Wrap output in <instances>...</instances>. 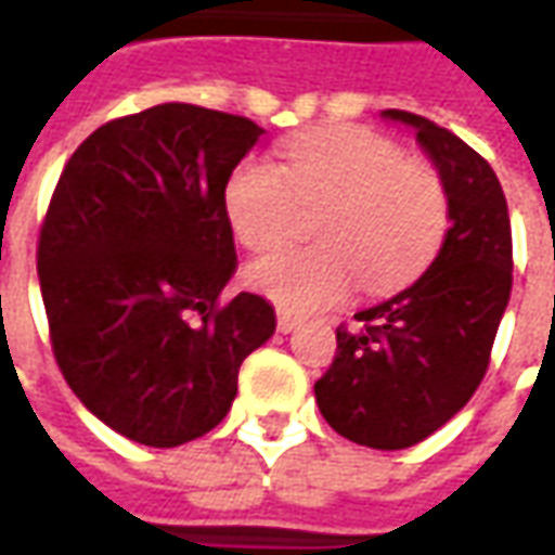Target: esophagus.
Returning <instances> with one entry per match:
<instances>
[{
    "instance_id": "obj_1",
    "label": "esophagus",
    "mask_w": 555,
    "mask_h": 555,
    "mask_svg": "<svg viewBox=\"0 0 555 555\" xmlns=\"http://www.w3.org/2000/svg\"><path fill=\"white\" fill-rule=\"evenodd\" d=\"M300 324V318L294 312H288V309H276V330L279 333H291L294 326Z\"/></svg>"
}]
</instances>
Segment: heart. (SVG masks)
Masks as SVG:
<instances>
[{"label": "heart", "instance_id": "b5f03b06", "mask_svg": "<svg viewBox=\"0 0 555 555\" xmlns=\"http://www.w3.org/2000/svg\"><path fill=\"white\" fill-rule=\"evenodd\" d=\"M282 166L246 157L225 183V217L237 241L270 253L302 229L318 246L267 255L246 270L258 294L291 312L333 306L360 285L386 294L408 285L440 253L449 231V190L440 171L369 127H318L282 145Z\"/></svg>", "mask_w": 555, "mask_h": 555}]
</instances>
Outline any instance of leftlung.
Here are the masks:
<instances>
[{
    "label": "left lung",
    "instance_id": "obj_1",
    "mask_svg": "<svg viewBox=\"0 0 555 555\" xmlns=\"http://www.w3.org/2000/svg\"><path fill=\"white\" fill-rule=\"evenodd\" d=\"M416 130L449 190L440 253L396 297L336 330V357L314 384L330 428L369 449L416 446L464 408L490 365L512 294V219L496 171L452 130L386 109Z\"/></svg>",
    "mask_w": 555,
    "mask_h": 555
}]
</instances>
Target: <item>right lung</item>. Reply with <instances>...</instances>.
<instances>
[{"mask_svg":"<svg viewBox=\"0 0 555 555\" xmlns=\"http://www.w3.org/2000/svg\"><path fill=\"white\" fill-rule=\"evenodd\" d=\"M264 130L159 103L67 159L38 234V279L67 386L127 440L171 449L217 428L243 360L276 330L237 267L225 183Z\"/></svg>","mask_w":555,"mask_h":555,"instance_id":"add662e5","label":"right lung"}]
</instances>
